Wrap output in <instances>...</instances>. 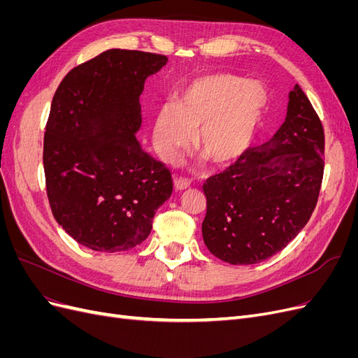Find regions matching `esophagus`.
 I'll return each instance as SVG.
<instances>
[{"mask_svg": "<svg viewBox=\"0 0 358 358\" xmlns=\"http://www.w3.org/2000/svg\"><path fill=\"white\" fill-rule=\"evenodd\" d=\"M189 188V182L188 180H183V179H176L175 180V191L176 192H182Z\"/></svg>", "mask_w": 358, "mask_h": 358, "instance_id": "34e87169", "label": "esophagus"}]
</instances>
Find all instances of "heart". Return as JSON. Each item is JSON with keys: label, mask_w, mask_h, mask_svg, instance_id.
<instances>
[{"label": "heart", "mask_w": 358, "mask_h": 358, "mask_svg": "<svg viewBox=\"0 0 358 358\" xmlns=\"http://www.w3.org/2000/svg\"><path fill=\"white\" fill-rule=\"evenodd\" d=\"M267 92L257 82L230 73H212L192 80L178 104L161 107L154 125L158 155L176 161L192 143L216 167L239 161L254 145L267 110Z\"/></svg>", "instance_id": "obj_1"}]
</instances>
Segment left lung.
<instances>
[{
  "label": "left lung",
  "instance_id": "obj_1",
  "mask_svg": "<svg viewBox=\"0 0 358 358\" xmlns=\"http://www.w3.org/2000/svg\"><path fill=\"white\" fill-rule=\"evenodd\" d=\"M322 173V124L306 94L294 85L285 122L275 136L203 185L208 200L201 224L204 245L234 266L273 257L308 224Z\"/></svg>",
  "mask_w": 358,
  "mask_h": 358
}]
</instances>
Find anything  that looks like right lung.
Masks as SVG:
<instances>
[{"mask_svg": "<svg viewBox=\"0 0 358 358\" xmlns=\"http://www.w3.org/2000/svg\"><path fill=\"white\" fill-rule=\"evenodd\" d=\"M167 61L109 49L73 69L53 95L43 145L48 199L57 222L92 251L146 241L171 196L170 171L136 138L145 82Z\"/></svg>", "mask_w": 358, "mask_h": 358, "instance_id": "obj_1", "label": "right lung"}]
</instances>
